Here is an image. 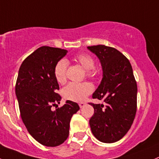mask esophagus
Returning a JSON list of instances; mask_svg holds the SVG:
<instances>
[{"instance_id": "obj_1", "label": "esophagus", "mask_w": 159, "mask_h": 159, "mask_svg": "<svg viewBox=\"0 0 159 159\" xmlns=\"http://www.w3.org/2000/svg\"><path fill=\"white\" fill-rule=\"evenodd\" d=\"M85 105H86L85 102H80V104H79V105H80V108H83V107H84V106H85Z\"/></svg>"}]
</instances>
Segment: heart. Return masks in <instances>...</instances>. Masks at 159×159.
Masks as SVG:
<instances>
[{
  "mask_svg": "<svg viewBox=\"0 0 159 159\" xmlns=\"http://www.w3.org/2000/svg\"><path fill=\"white\" fill-rule=\"evenodd\" d=\"M75 61L80 65L86 71L89 77L95 76L96 73L92 69L94 68V60L91 56L89 54L83 53V54H77L75 57ZM68 62L66 60L61 59L56 64L54 67V73L56 78V80L58 83H63L66 80V72L67 69ZM93 90V87L88 83H83V84H75L71 83L68 84L62 90V95L65 99L69 101L80 102L84 101L87 95L90 94Z\"/></svg>",
  "mask_w": 159,
  "mask_h": 159,
  "instance_id": "b5f03b06",
  "label": "heart"
}]
</instances>
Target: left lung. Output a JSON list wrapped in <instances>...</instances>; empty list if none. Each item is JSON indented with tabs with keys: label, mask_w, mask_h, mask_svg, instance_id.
<instances>
[{
	"label": "left lung",
	"mask_w": 159,
	"mask_h": 159,
	"mask_svg": "<svg viewBox=\"0 0 159 159\" xmlns=\"http://www.w3.org/2000/svg\"><path fill=\"white\" fill-rule=\"evenodd\" d=\"M100 60L103 78L93 98L104 104L90 103L92 134L103 143H114L129 131L137 112V86L129 60L116 48L105 45L87 47Z\"/></svg>",
	"instance_id": "obj_1"
}]
</instances>
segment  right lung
Returning a JSON list of instances; mask_svg holds the SVG:
<instances>
[{"mask_svg": "<svg viewBox=\"0 0 159 159\" xmlns=\"http://www.w3.org/2000/svg\"><path fill=\"white\" fill-rule=\"evenodd\" d=\"M66 50L43 46L29 55L21 65L16 85L21 118L30 135L47 147H56L69 137L72 116L80 109L78 104L66 101L61 108L54 76L56 64L66 56Z\"/></svg>", "mask_w": 159, "mask_h": 159, "instance_id": "1", "label": "right lung"}]
</instances>
